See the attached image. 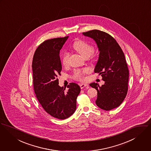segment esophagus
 <instances>
[{
	"label": "esophagus",
	"mask_w": 151,
	"mask_h": 151,
	"mask_svg": "<svg viewBox=\"0 0 151 151\" xmlns=\"http://www.w3.org/2000/svg\"><path fill=\"white\" fill-rule=\"evenodd\" d=\"M80 87H81V88L82 89V88H88L89 87V86H88V84L84 83L80 84Z\"/></svg>",
	"instance_id": "esophagus-1"
}]
</instances>
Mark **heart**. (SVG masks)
Instances as JSON below:
<instances>
[{
    "label": "heart",
    "mask_w": 151,
    "mask_h": 151,
    "mask_svg": "<svg viewBox=\"0 0 151 151\" xmlns=\"http://www.w3.org/2000/svg\"><path fill=\"white\" fill-rule=\"evenodd\" d=\"M73 47L84 58H87L90 57L94 51V47L83 40L76 41L73 45ZM68 56L69 54L67 52H64L61 56V62L64 65H67V64ZM88 72V70L87 69H84L83 70H77L74 73L73 78L76 80L83 81L84 79V75Z\"/></svg>",
    "instance_id": "1"
}]
</instances>
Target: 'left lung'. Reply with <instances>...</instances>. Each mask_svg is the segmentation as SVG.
<instances>
[{
  "mask_svg": "<svg viewBox=\"0 0 151 151\" xmlns=\"http://www.w3.org/2000/svg\"><path fill=\"white\" fill-rule=\"evenodd\" d=\"M82 34L96 42L100 52L94 72L101 75L105 83L90 84L97 91L96 105L110 111L119 106L127 93L129 73L124 53L116 40L105 32L94 29Z\"/></svg>",
  "mask_w": 151,
  "mask_h": 151,
  "instance_id": "1",
  "label": "left lung"
}]
</instances>
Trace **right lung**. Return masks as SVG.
<instances>
[{
  "label": "right lung",
  "instance_id": "obj_1",
  "mask_svg": "<svg viewBox=\"0 0 151 151\" xmlns=\"http://www.w3.org/2000/svg\"><path fill=\"white\" fill-rule=\"evenodd\" d=\"M68 36L49 39L39 45L32 61L33 83L36 98L43 108L52 117L65 119L76 109V99L81 88L75 83L68 90L58 85V75L62 65L60 51Z\"/></svg>",
  "mask_w": 151,
  "mask_h": 151
}]
</instances>
